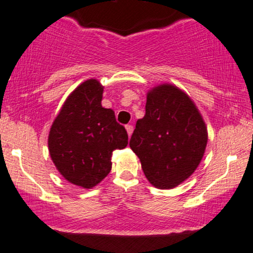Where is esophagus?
Wrapping results in <instances>:
<instances>
[{"mask_svg": "<svg viewBox=\"0 0 253 253\" xmlns=\"http://www.w3.org/2000/svg\"><path fill=\"white\" fill-rule=\"evenodd\" d=\"M133 129H134V128H133L132 125H126V130H127V134H128V136L132 135Z\"/></svg>", "mask_w": 253, "mask_h": 253, "instance_id": "esophagus-1", "label": "esophagus"}]
</instances>
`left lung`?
<instances>
[{
    "mask_svg": "<svg viewBox=\"0 0 253 253\" xmlns=\"http://www.w3.org/2000/svg\"><path fill=\"white\" fill-rule=\"evenodd\" d=\"M207 142L206 123L189 95L172 84L149 89L129 147L150 183L159 189L181 184L196 170Z\"/></svg>",
    "mask_w": 253,
    "mask_h": 253,
    "instance_id": "1",
    "label": "left lung"
}]
</instances>
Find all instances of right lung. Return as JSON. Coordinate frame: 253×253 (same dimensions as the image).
Segmentation results:
<instances>
[{"label": "right lung", "mask_w": 253, "mask_h": 253, "mask_svg": "<svg viewBox=\"0 0 253 253\" xmlns=\"http://www.w3.org/2000/svg\"><path fill=\"white\" fill-rule=\"evenodd\" d=\"M104 86L87 79L66 98L47 137L51 160L70 183L91 189L112 168V153L128 145L114 112L101 106Z\"/></svg>", "instance_id": "obj_1"}]
</instances>
